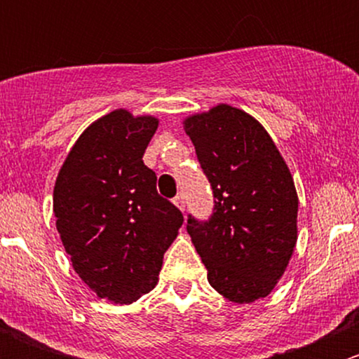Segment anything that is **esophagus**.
I'll list each match as a JSON object with an SVG mask.
<instances>
[{
	"mask_svg": "<svg viewBox=\"0 0 359 359\" xmlns=\"http://www.w3.org/2000/svg\"><path fill=\"white\" fill-rule=\"evenodd\" d=\"M173 205H175L177 208L182 210V212H184V208H186V201H184L182 194H177V196L173 198Z\"/></svg>",
	"mask_w": 359,
	"mask_h": 359,
	"instance_id": "1",
	"label": "esophagus"
}]
</instances>
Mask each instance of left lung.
I'll use <instances>...</instances> for the list:
<instances>
[{
  "instance_id": "1",
  "label": "left lung",
  "mask_w": 359,
  "mask_h": 359,
  "mask_svg": "<svg viewBox=\"0 0 359 359\" xmlns=\"http://www.w3.org/2000/svg\"><path fill=\"white\" fill-rule=\"evenodd\" d=\"M184 130L215 198L210 220L187 219L208 283L231 302L264 299L297 243L299 196L288 165L266 128L229 104L187 116Z\"/></svg>"
}]
</instances>
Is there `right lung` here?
Masks as SVG:
<instances>
[{"label": "right lung", "mask_w": 359, "mask_h": 359, "mask_svg": "<svg viewBox=\"0 0 359 359\" xmlns=\"http://www.w3.org/2000/svg\"><path fill=\"white\" fill-rule=\"evenodd\" d=\"M154 116L111 111L69 151L53 187L55 226L78 276L100 299L132 304L158 283L184 217L142 156Z\"/></svg>", "instance_id": "obj_1"}]
</instances>
